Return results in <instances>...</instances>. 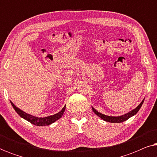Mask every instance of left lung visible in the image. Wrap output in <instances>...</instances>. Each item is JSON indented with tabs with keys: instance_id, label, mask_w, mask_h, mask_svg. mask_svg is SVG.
I'll use <instances>...</instances> for the list:
<instances>
[{
	"instance_id": "obj_1",
	"label": "left lung",
	"mask_w": 157,
	"mask_h": 157,
	"mask_svg": "<svg viewBox=\"0 0 157 157\" xmlns=\"http://www.w3.org/2000/svg\"><path fill=\"white\" fill-rule=\"evenodd\" d=\"M144 101V99H143L142 101L141 102V104H139L136 109H133L132 111L126 113V114L119 116V117H109V116L102 114V113H101L100 112H98V111H96L95 109H94L93 107H92V110H93L94 112L98 116V117H99L101 119L104 120V121L111 122V123H121V122H124V121H126V120L129 119L130 117H133V116H134L135 114H136V113L139 111V109H140L141 106H142Z\"/></svg>"
}]
</instances>
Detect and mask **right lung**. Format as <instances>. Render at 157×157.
Listing matches in <instances>:
<instances>
[{"label":"right lung","instance_id":"right-lung-1","mask_svg":"<svg viewBox=\"0 0 157 157\" xmlns=\"http://www.w3.org/2000/svg\"><path fill=\"white\" fill-rule=\"evenodd\" d=\"M10 104L13 107L15 111H16L17 113L21 117L23 118V119L27 120L28 121H29L30 123L34 124V125L40 126H48L50 124H53V122L57 121L58 119H59L62 116L63 114L64 111H65L66 106H64L63 109H61V111H59V113H56L54 115L49 116V117H46L44 118H39L37 117H34V116H32L31 114H29V113L24 112V111L21 110L20 109H18V107H16L15 105L13 104L12 101H10Z\"/></svg>","mask_w":157,"mask_h":157}]
</instances>
